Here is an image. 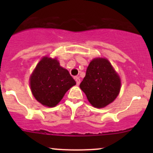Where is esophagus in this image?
I'll return each mask as SVG.
<instances>
[{
    "label": "esophagus",
    "instance_id": "obj_1",
    "mask_svg": "<svg viewBox=\"0 0 153 153\" xmlns=\"http://www.w3.org/2000/svg\"><path fill=\"white\" fill-rule=\"evenodd\" d=\"M75 81H76L77 85H79L80 82H81V80H80V78H78V77H75Z\"/></svg>",
    "mask_w": 153,
    "mask_h": 153
}]
</instances>
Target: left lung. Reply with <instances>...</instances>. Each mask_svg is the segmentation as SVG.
Masks as SVG:
<instances>
[{
	"mask_svg": "<svg viewBox=\"0 0 153 153\" xmlns=\"http://www.w3.org/2000/svg\"><path fill=\"white\" fill-rule=\"evenodd\" d=\"M80 88L92 106L102 108L118 96L121 80L108 60L95 58L88 66Z\"/></svg>",
	"mask_w": 153,
	"mask_h": 153,
	"instance_id": "obj_1",
	"label": "left lung"
}]
</instances>
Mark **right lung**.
I'll list each match as a JSON object with an SVG mask.
<instances>
[{"mask_svg": "<svg viewBox=\"0 0 153 153\" xmlns=\"http://www.w3.org/2000/svg\"><path fill=\"white\" fill-rule=\"evenodd\" d=\"M76 82L56 59L44 57L30 77L31 90L35 99L44 106L54 107Z\"/></svg>", "mask_w": 153, "mask_h": 153, "instance_id": "right-lung-1", "label": "right lung"}]
</instances>
